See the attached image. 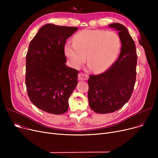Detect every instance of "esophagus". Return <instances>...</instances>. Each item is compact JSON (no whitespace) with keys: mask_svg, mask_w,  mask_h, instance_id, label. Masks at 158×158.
I'll use <instances>...</instances> for the list:
<instances>
[{"mask_svg":"<svg viewBox=\"0 0 158 158\" xmlns=\"http://www.w3.org/2000/svg\"><path fill=\"white\" fill-rule=\"evenodd\" d=\"M78 79L80 81H86L88 79V76L83 73H79L78 75Z\"/></svg>","mask_w":158,"mask_h":158,"instance_id":"1","label":"esophagus"}]
</instances>
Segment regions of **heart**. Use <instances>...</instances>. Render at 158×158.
<instances>
[{
  "label": "heart",
  "mask_w": 158,
  "mask_h": 158,
  "mask_svg": "<svg viewBox=\"0 0 158 158\" xmlns=\"http://www.w3.org/2000/svg\"><path fill=\"white\" fill-rule=\"evenodd\" d=\"M120 47V38L114 31L84 29L73 36V44L64 45V51L72 68L79 69L86 57L88 68L101 73L113 63Z\"/></svg>",
  "instance_id": "heart-1"
}]
</instances>
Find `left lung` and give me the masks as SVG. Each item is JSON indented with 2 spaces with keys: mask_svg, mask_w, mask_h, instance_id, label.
I'll use <instances>...</instances> for the list:
<instances>
[{
  "mask_svg": "<svg viewBox=\"0 0 158 158\" xmlns=\"http://www.w3.org/2000/svg\"><path fill=\"white\" fill-rule=\"evenodd\" d=\"M118 32L121 51L118 60L105 72L89 76L88 98L90 108L106 114L120 110L131 98L136 82L137 54L133 39L119 23L108 25Z\"/></svg>",
  "mask_w": 158,
  "mask_h": 158,
  "instance_id": "obj_1",
  "label": "left lung"
}]
</instances>
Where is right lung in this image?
Instances as JSON below:
<instances>
[{"instance_id": "right-lung-1", "label": "right lung", "mask_w": 158, "mask_h": 158, "mask_svg": "<svg viewBox=\"0 0 158 158\" xmlns=\"http://www.w3.org/2000/svg\"><path fill=\"white\" fill-rule=\"evenodd\" d=\"M77 29L47 23L30 42L26 55L27 94L33 104L47 113L61 114L69 109L79 72L65 64L64 47Z\"/></svg>"}]
</instances>
